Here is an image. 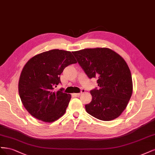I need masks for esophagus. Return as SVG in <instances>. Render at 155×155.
I'll use <instances>...</instances> for the list:
<instances>
[{
	"label": "esophagus",
	"mask_w": 155,
	"mask_h": 155,
	"mask_svg": "<svg viewBox=\"0 0 155 155\" xmlns=\"http://www.w3.org/2000/svg\"><path fill=\"white\" fill-rule=\"evenodd\" d=\"M82 93H83V92H82V91H81V92L80 93H74L73 94H74V95L75 96V97H80V96L81 95V94H82Z\"/></svg>",
	"instance_id": "esophagus-1"
}]
</instances>
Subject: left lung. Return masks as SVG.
Returning <instances> with one entry per match:
<instances>
[{
  "mask_svg": "<svg viewBox=\"0 0 155 155\" xmlns=\"http://www.w3.org/2000/svg\"><path fill=\"white\" fill-rule=\"evenodd\" d=\"M89 78H97L99 88L90 91L87 113L103 121L118 117L126 108L133 93L131 73L126 62L112 49L87 48L73 51Z\"/></svg>",
  "mask_w": 155,
  "mask_h": 155,
  "instance_id": "obj_1",
  "label": "left lung"
}]
</instances>
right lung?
Wrapping results in <instances>:
<instances>
[{
	"label": "right lung",
	"mask_w": 155,
	"mask_h": 155,
	"mask_svg": "<svg viewBox=\"0 0 155 155\" xmlns=\"http://www.w3.org/2000/svg\"><path fill=\"white\" fill-rule=\"evenodd\" d=\"M77 61L71 52L52 49L34 56L24 66L18 81V93L24 107L33 117L53 122L63 116L71 94L63 89L53 91L61 83L64 68Z\"/></svg>",
	"instance_id": "1"
}]
</instances>
